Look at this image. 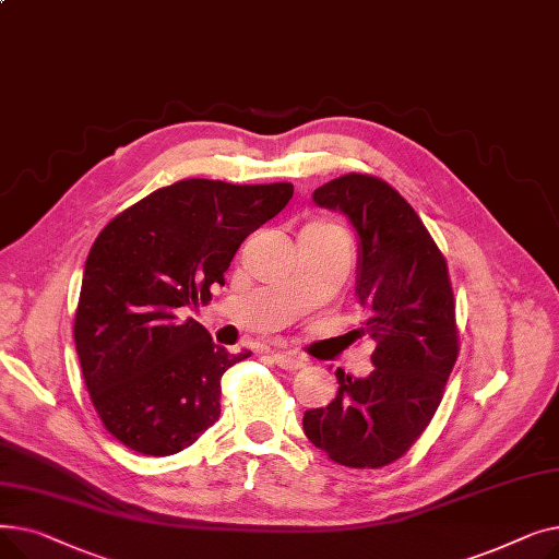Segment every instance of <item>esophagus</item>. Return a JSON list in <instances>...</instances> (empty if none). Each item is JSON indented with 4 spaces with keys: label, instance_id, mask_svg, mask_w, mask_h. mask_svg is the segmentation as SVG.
<instances>
[{
    "label": "esophagus",
    "instance_id": "obj_1",
    "mask_svg": "<svg viewBox=\"0 0 559 559\" xmlns=\"http://www.w3.org/2000/svg\"><path fill=\"white\" fill-rule=\"evenodd\" d=\"M272 358L281 369H287V371H297V369L306 367V360L295 356V354H278V350H276V354H272Z\"/></svg>",
    "mask_w": 559,
    "mask_h": 559
}]
</instances>
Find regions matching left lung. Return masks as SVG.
Instances as JSON below:
<instances>
[{
  "label": "left lung",
  "mask_w": 559,
  "mask_h": 559,
  "mask_svg": "<svg viewBox=\"0 0 559 559\" xmlns=\"http://www.w3.org/2000/svg\"><path fill=\"white\" fill-rule=\"evenodd\" d=\"M342 211L360 235V335L376 342L367 378L337 369V396L308 409L304 430L333 462L380 468L405 455L432 421L460 354L455 299L444 253L390 183L344 174L312 194Z\"/></svg>",
  "instance_id": "obj_1"
}]
</instances>
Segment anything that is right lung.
<instances>
[{"label": "right lung", "mask_w": 559, "mask_h": 559, "mask_svg": "<svg viewBox=\"0 0 559 559\" xmlns=\"http://www.w3.org/2000/svg\"><path fill=\"white\" fill-rule=\"evenodd\" d=\"M292 194V183L186 179L146 194L97 235L74 342L91 401L117 442L174 455L219 419L222 376L251 354H228L179 312L211 301L247 235Z\"/></svg>", "instance_id": "right-lung-1"}]
</instances>
